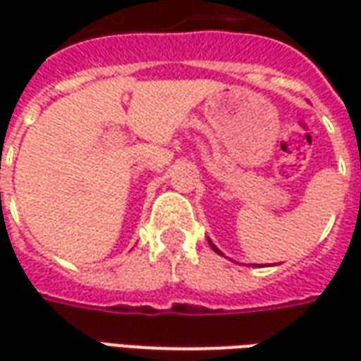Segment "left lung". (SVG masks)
I'll return each instance as SVG.
<instances>
[{
	"label": "left lung",
	"mask_w": 361,
	"mask_h": 361,
	"mask_svg": "<svg viewBox=\"0 0 361 361\" xmlns=\"http://www.w3.org/2000/svg\"><path fill=\"white\" fill-rule=\"evenodd\" d=\"M211 245H212V250L216 251V253H220V251H219V247H216V245H214V243H211ZM220 255H222V253H220Z\"/></svg>",
	"instance_id": "1"
}]
</instances>
